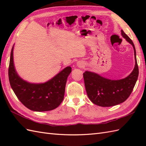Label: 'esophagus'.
Wrapping results in <instances>:
<instances>
[{
  "mask_svg": "<svg viewBox=\"0 0 146 146\" xmlns=\"http://www.w3.org/2000/svg\"><path fill=\"white\" fill-rule=\"evenodd\" d=\"M77 66H78V67H83V66H84V64L82 63H78L77 64Z\"/></svg>",
  "mask_w": 146,
  "mask_h": 146,
  "instance_id": "esophagus-1",
  "label": "esophagus"
}]
</instances>
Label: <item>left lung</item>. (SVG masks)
<instances>
[{"instance_id":"obj_1","label":"left lung","mask_w":146,"mask_h":146,"mask_svg":"<svg viewBox=\"0 0 146 146\" xmlns=\"http://www.w3.org/2000/svg\"><path fill=\"white\" fill-rule=\"evenodd\" d=\"M122 36L132 45L134 49L135 66L133 71L125 78L112 80L90 71L83 73L86 93L92 103L100 107H112L125 101L131 94L138 80L139 69L136 50L131 39L121 30Z\"/></svg>"}]
</instances>
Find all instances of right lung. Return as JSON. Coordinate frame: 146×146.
<instances>
[{
    "instance_id": "add662e5",
    "label": "right lung",
    "mask_w": 146,
    "mask_h": 146,
    "mask_svg": "<svg viewBox=\"0 0 146 146\" xmlns=\"http://www.w3.org/2000/svg\"><path fill=\"white\" fill-rule=\"evenodd\" d=\"M71 71L72 68L68 66L46 83H29L23 80L16 71L12 47L8 68L10 85L21 102L32 111H50L58 107L64 99L66 83Z\"/></svg>"
}]
</instances>
